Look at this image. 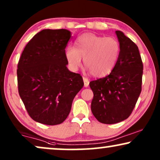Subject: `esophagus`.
I'll return each mask as SVG.
<instances>
[{"label": "esophagus", "instance_id": "esophagus-1", "mask_svg": "<svg viewBox=\"0 0 160 160\" xmlns=\"http://www.w3.org/2000/svg\"><path fill=\"white\" fill-rule=\"evenodd\" d=\"M83 81H84V85L85 87H87L89 86V82L88 80V78H86V77H83Z\"/></svg>", "mask_w": 160, "mask_h": 160}]
</instances>
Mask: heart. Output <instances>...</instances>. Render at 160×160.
Wrapping results in <instances>:
<instances>
[{"instance_id": "obj_1", "label": "heart", "mask_w": 160, "mask_h": 160, "mask_svg": "<svg viewBox=\"0 0 160 160\" xmlns=\"http://www.w3.org/2000/svg\"><path fill=\"white\" fill-rule=\"evenodd\" d=\"M76 48L68 47L65 56L70 68L76 71L84 62L95 77L108 75L114 68L119 60L121 46L113 37L85 33L80 36L75 42Z\"/></svg>"}]
</instances>
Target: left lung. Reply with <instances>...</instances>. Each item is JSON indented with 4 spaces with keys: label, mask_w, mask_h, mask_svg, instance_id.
<instances>
[{
    "label": "left lung",
    "mask_w": 160,
    "mask_h": 160,
    "mask_svg": "<svg viewBox=\"0 0 160 160\" xmlns=\"http://www.w3.org/2000/svg\"><path fill=\"white\" fill-rule=\"evenodd\" d=\"M121 46L114 68L106 77L89 82L91 109L98 121L116 124L128 119L141 92L143 65L138 47L123 32L116 31Z\"/></svg>",
    "instance_id": "left-lung-1"
}]
</instances>
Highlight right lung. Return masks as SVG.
I'll list each match as a JSON object with an SVG mask.
<instances>
[{
    "mask_svg": "<svg viewBox=\"0 0 160 160\" xmlns=\"http://www.w3.org/2000/svg\"><path fill=\"white\" fill-rule=\"evenodd\" d=\"M71 32L46 29L27 43L17 65L18 92L34 121L56 125L66 119L84 82L67 68L65 56Z\"/></svg>",
    "mask_w": 160,
    "mask_h": 160,
    "instance_id": "obj_1",
    "label": "right lung"
}]
</instances>
